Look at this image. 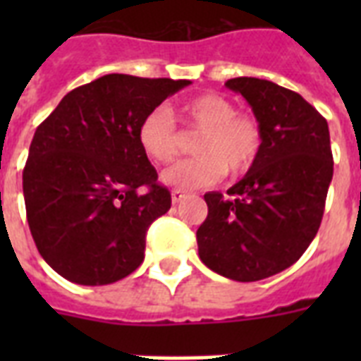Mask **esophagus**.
<instances>
[{"label":"esophagus","mask_w":361,"mask_h":361,"mask_svg":"<svg viewBox=\"0 0 361 361\" xmlns=\"http://www.w3.org/2000/svg\"><path fill=\"white\" fill-rule=\"evenodd\" d=\"M183 198H185V192L183 191H180V189H174V191H172V202H180Z\"/></svg>","instance_id":"1"}]
</instances>
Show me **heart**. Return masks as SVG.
<instances>
[{"instance_id": "obj_1", "label": "heart", "mask_w": 361, "mask_h": 361, "mask_svg": "<svg viewBox=\"0 0 361 361\" xmlns=\"http://www.w3.org/2000/svg\"><path fill=\"white\" fill-rule=\"evenodd\" d=\"M181 118L192 129L202 130L195 153L198 157L180 161L163 172L166 185L192 191L215 185L226 174H240L252 164L260 147V129L251 116L236 112L234 104L221 95H198L180 106ZM138 142L155 163H169L178 155L180 133L166 106L149 110L140 127Z\"/></svg>"}]
</instances>
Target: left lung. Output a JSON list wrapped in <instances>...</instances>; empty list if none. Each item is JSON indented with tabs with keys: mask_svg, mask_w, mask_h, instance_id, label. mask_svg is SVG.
<instances>
[{
	"mask_svg": "<svg viewBox=\"0 0 361 361\" xmlns=\"http://www.w3.org/2000/svg\"><path fill=\"white\" fill-rule=\"evenodd\" d=\"M225 86L251 106L260 147L231 197L204 195L198 257L226 279L251 283L292 266L317 236L334 176L330 130L300 93L274 82L240 76Z\"/></svg>",
	"mask_w": 361,
	"mask_h": 361,
	"instance_id": "8db88e82",
	"label": "left lung"
}]
</instances>
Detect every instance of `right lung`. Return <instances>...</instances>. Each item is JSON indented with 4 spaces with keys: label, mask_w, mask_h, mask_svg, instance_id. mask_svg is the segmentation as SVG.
<instances>
[{
    "label": "right lung",
    "mask_w": 361,
    "mask_h": 361,
    "mask_svg": "<svg viewBox=\"0 0 361 361\" xmlns=\"http://www.w3.org/2000/svg\"><path fill=\"white\" fill-rule=\"evenodd\" d=\"M189 80L104 75L67 93L31 140L22 185L31 236L54 271L110 285L144 260L172 198L138 142L149 110Z\"/></svg>",
    "instance_id": "add662e5"
}]
</instances>
